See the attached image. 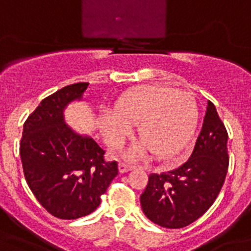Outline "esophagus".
Listing matches in <instances>:
<instances>
[{
	"label": "esophagus",
	"instance_id": "esophagus-1",
	"mask_svg": "<svg viewBox=\"0 0 251 251\" xmlns=\"http://www.w3.org/2000/svg\"><path fill=\"white\" fill-rule=\"evenodd\" d=\"M133 168V165L127 164V163H120V164H118V172H120V173H126V172L131 171Z\"/></svg>",
	"mask_w": 251,
	"mask_h": 251
}]
</instances>
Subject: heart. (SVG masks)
Returning a JSON list of instances; mask_svg holds the SVG:
<instances>
[{
	"instance_id": "b5f03b06",
	"label": "heart",
	"mask_w": 251,
	"mask_h": 251,
	"mask_svg": "<svg viewBox=\"0 0 251 251\" xmlns=\"http://www.w3.org/2000/svg\"><path fill=\"white\" fill-rule=\"evenodd\" d=\"M198 106L194 96L164 84H145L126 92L114 110L100 118L105 141L120 146L138 126L141 141L126 151L129 159L152 153L157 160H169L182 151L194 134Z\"/></svg>"
}]
</instances>
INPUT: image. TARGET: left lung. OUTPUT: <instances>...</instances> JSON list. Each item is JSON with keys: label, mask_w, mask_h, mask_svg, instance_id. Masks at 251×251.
<instances>
[{"label": "left lung", "mask_w": 251, "mask_h": 251, "mask_svg": "<svg viewBox=\"0 0 251 251\" xmlns=\"http://www.w3.org/2000/svg\"><path fill=\"white\" fill-rule=\"evenodd\" d=\"M228 134L216 108L207 110L194 149L182 165L160 175H150L141 195L145 215L157 226L177 229L206 212L222 190L228 171Z\"/></svg>", "instance_id": "left-lung-1"}]
</instances>
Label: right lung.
I'll return each mask as SVG.
<instances>
[{
	"mask_svg": "<svg viewBox=\"0 0 251 251\" xmlns=\"http://www.w3.org/2000/svg\"><path fill=\"white\" fill-rule=\"evenodd\" d=\"M88 86L72 84L48 96L23 126L21 159L27 185L49 214L64 220L94 212L118 173L117 163L104 160L98 143L65 120V109L82 101Z\"/></svg>",
	"mask_w": 251,
	"mask_h": 251,
	"instance_id": "right-lung-1",
	"label": "right lung"
}]
</instances>
